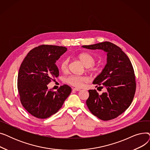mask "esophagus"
I'll list each match as a JSON object with an SVG mask.
<instances>
[{
  "label": "esophagus",
  "instance_id": "34e87169",
  "mask_svg": "<svg viewBox=\"0 0 150 150\" xmlns=\"http://www.w3.org/2000/svg\"><path fill=\"white\" fill-rule=\"evenodd\" d=\"M81 89H78V88H74L73 91H80Z\"/></svg>",
  "mask_w": 150,
  "mask_h": 150
}]
</instances>
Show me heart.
I'll use <instances>...</instances> for the list:
<instances>
[{
    "instance_id": "obj_1",
    "label": "heart",
    "mask_w": 150,
    "mask_h": 150,
    "mask_svg": "<svg viewBox=\"0 0 150 150\" xmlns=\"http://www.w3.org/2000/svg\"><path fill=\"white\" fill-rule=\"evenodd\" d=\"M78 58L86 67H88L89 71L94 72H98L100 67L96 65V58L92 54L89 53H82L78 55ZM69 62V59L65 58L60 62L59 67L62 72H66L68 70ZM64 81L66 83L74 87L81 88L85 83L88 82V78L85 76L71 75L66 77Z\"/></svg>"
}]
</instances>
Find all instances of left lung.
<instances>
[{
  "label": "left lung",
  "mask_w": 150,
  "mask_h": 150,
  "mask_svg": "<svg viewBox=\"0 0 150 150\" xmlns=\"http://www.w3.org/2000/svg\"><path fill=\"white\" fill-rule=\"evenodd\" d=\"M82 47L107 53V64L93 81V84L103 86L99 88H105L106 91L99 95L96 89L89 90L86 105L98 119H114L129 108L134 97L136 83L131 62L119 47L110 42Z\"/></svg>",
  "instance_id": "left-lung-1"
}]
</instances>
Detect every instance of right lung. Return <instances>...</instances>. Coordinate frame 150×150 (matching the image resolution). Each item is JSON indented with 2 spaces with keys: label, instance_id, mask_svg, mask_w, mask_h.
<instances>
[{
  "label": "right lung",
  "instance_id": "add662e5",
  "mask_svg": "<svg viewBox=\"0 0 150 150\" xmlns=\"http://www.w3.org/2000/svg\"><path fill=\"white\" fill-rule=\"evenodd\" d=\"M66 51L65 47L39 45L28 52L21 65L18 89L21 104L38 119H47L57 113L72 91L66 84L57 91L47 87L52 77L59 76L55 63Z\"/></svg>",
  "mask_w": 150,
  "mask_h": 150
}]
</instances>
